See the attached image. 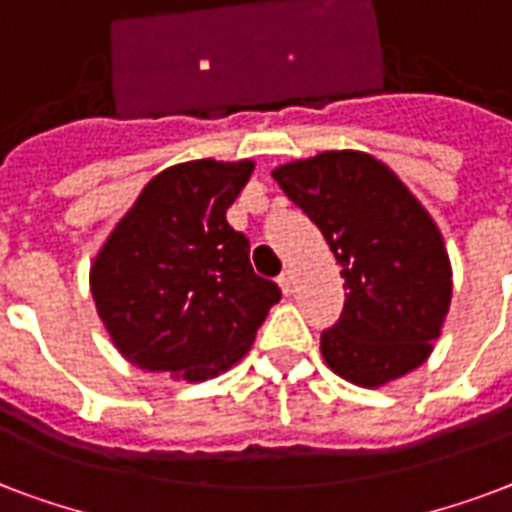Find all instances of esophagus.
Instances as JSON below:
<instances>
[{
  "instance_id": "esophagus-1",
  "label": "esophagus",
  "mask_w": 512,
  "mask_h": 512,
  "mask_svg": "<svg viewBox=\"0 0 512 512\" xmlns=\"http://www.w3.org/2000/svg\"><path fill=\"white\" fill-rule=\"evenodd\" d=\"M277 283H280V291H283L285 296H291V293H293V272H291V269H285L283 275L277 277Z\"/></svg>"
}]
</instances>
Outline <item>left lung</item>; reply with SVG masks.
Masks as SVG:
<instances>
[{
    "instance_id": "obj_1",
    "label": "left lung",
    "mask_w": 512,
    "mask_h": 512,
    "mask_svg": "<svg viewBox=\"0 0 512 512\" xmlns=\"http://www.w3.org/2000/svg\"><path fill=\"white\" fill-rule=\"evenodd\" d=\"M331 245L344 277V310L320 336L328 368L382 387L433 352L451 304L443 237L406 184L371 154L323 152L272 170Z\"/></svg>"
}]
</instances>
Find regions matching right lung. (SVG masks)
Returning <instances> with one entry per match:
<instances>
[{
  "label": "right lung",
  "mask_w": 512,
  "mask_h": 512,
  "mask_svg": "<svg viewBox=\"0 0 512 512\" xmlns=\"http://www.w3.org/2000/svg\"><path fill=\"white\" fill-rule=\"evenodd\" d=\"M251 160H192L144 186L90 267L95 310L114 347L144 371L205 382L251 350L280 288L251 267L229 205Z\"/></svg>",
  "instance_id": "add662e5"
}]
</instances>
